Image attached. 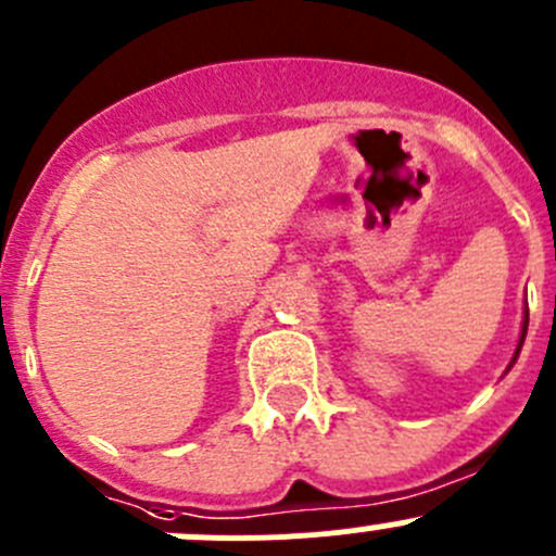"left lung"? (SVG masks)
<instances>
[{
    "label": "left lung",
    "mask_w": 556,
    "mask_h": 556,
    "mask_svg": "<svg viewBox=\"0 0 556 556\" xmlns=\"http://www.w3.org/2000/svg\"><path fill=\"white\" fill-rule=\"evenodd\" d=\"M527 324H530V311H527V307H525V318H521V334H519V343H516L514 359H510L508 370H510V367L516 365V359H519V351H521V345H525V338H527ZM508 370H505V372H508Z\"/></svg>",
    "instance_id": "obj_1"
}]
</instances>
